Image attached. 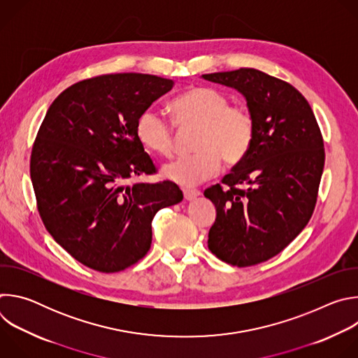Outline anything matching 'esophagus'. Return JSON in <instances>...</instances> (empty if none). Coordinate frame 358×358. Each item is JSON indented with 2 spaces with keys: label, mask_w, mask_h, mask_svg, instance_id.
<instances>
[{
  "label": "esophagus",
  "mask_w": 358,
  "mask_h": 358,
  "mask_svg": "<svg viewBox=\"0 0 358 358\" xmlns=\"http://www.w3.org/2000/svg\"><path fill=\"white\" fill-rule=\"evenodd\" d=\"M182 194L187 201H192L199 195V191L198 189H182Z\"/></svg>",
  "instance_id": "1"
}]
</instances>
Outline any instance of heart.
Returning a JSON list of instances; mask_svg holds the SVG:
<instances>
[{
  "mask_svg": "<svg viewBox=\"0 0 358 358\" xmlns=\"http://www.w3.org/2000/svg\"><path fill=\"white\" fill-rule=\"evenodd\" d=\"M173 120L155 108H147L136 122V136L144 148L169 157L177 131L196 130L191 156L166 164L163 173L171 181L194 187L211 178L221 167L239 164L257 137V119L249 106L229 105V97L208 86L192 87L171 101Z\"/></svg>",
  "mask_w": 358,
  "mask_h": 358,
  "instance_id": "heart-1",
  "label": "heart"
}]
</instances>
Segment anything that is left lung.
Wrapping results in <instances>:
<instances>
[{
	"label": "left lung",
	"mask_w": 358,
	"mask_h": 358,
	"mask_svg": "<svg viewBox=\"0 0 358 358\" xmlns=\"http://www.w3.org/2000/svg\"><path fill=\"white\" fill-rule=\"evenodd\" d=\"M238 89L257 119L248 156L203 195L217 207L208 248L238 268L266 262L310 221L324 167L315 113L290 83L255 68L202 75Z\"/></svg>",
	"instance_id": "1"
}]
</instances>
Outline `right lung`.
<instances>
[{"mask_svg":"<svg viewBox=\"0 0 358 358\" xmlns=\"http://www.w3.org/2000/svg\"><path fill=\"white\" fill-rule=\"evenodd\" d=\"M171 79L106 73L65 89L49 106L31 151L39 217L85 266L116 273L143 259L159 210L182 199L171 181L126 185L157 167L136 136V122L171 90Z\"/></svg>","mask_w":358,"mask_h":358,"instance_id":"obj_1","label":"right lung"}]
</instances>
